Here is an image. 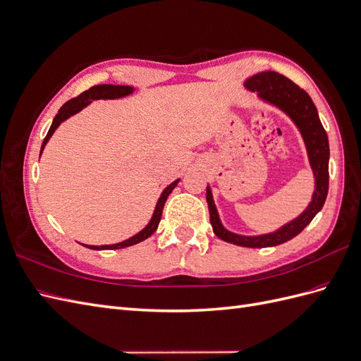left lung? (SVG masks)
<instances>
[{
    "label": "left lung",
    "mask_w": 361,
    "mask_h": 361,
    "mask_svg": "<svg viewBox=\"0 0 361 361\" xmlns=\"http://www.w3.org/2000/svg\"><path fill=\"white\" fill-rule=\"evenodd\" d=\"M244 85L245 89L251 92H257V96L260 99L276 105L281 111H285L300 129L305 147H307L309 161L314 174L316 188L313 191V197L310 204L305 207V211L300 216L285 224L281 228H279V231L260 236H243L228 232L227 228H224L220 221V216H218L209 187H206V202L207 207H209V216L214 233L220 239H223V241L250 248L274 247L290 241L292 238L301 233L304 231V227L307 226L313 220L314 215L322 209L326 194H329L330 179L329 137H326V133L321 123L318 110H316L312 97L307 94V92H304L297 84L286 78L285 75L272 71L260 72L248 78L244 82Z\"/></svg>",
    "instance_id": "left-lung-1"
}]
</instances>
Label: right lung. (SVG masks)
Returning a JSON list of instances; mask_svg holds the SVG:
<instances>
[{
	"mask_svg": "<svg viewBox=\"0 0 361 361\" xmlns=\"http://www.w3.org/2000/svg\"><path fill=\"white\" fill-rule=\"evenodd\" d=\"M134 92V87H129V85H113V84H101V85H93L90 87L89 90H85L84 93H81L80 96L73 97V99L68 101L66 104H64L57 116L54 117L52 120V125L48 130V134L45 137V140H43L42 143V149H40V155L43 149H45L48 140L51 138V135L54 134V130H56L61 122H64V120L69 118L71 116L80 113L84 106L89 105L92 101H96V99H117V97H123V96H128ZM179 182L174 180L173 183H170L169 187L162 191L161 197L157 203V207H155V212L154 215H152V220L149 221V224L143 228V231L138 232L137 235H134L133 238L126 239V241L123 243H118V244H111V245H84L87 248H92V250H117V248H125V247H130L134 244H138L141 241H145V239H147L152 233H154L157 228H158V224L161 221V215H162V209H164V204H166V200L169 197V194L174 190V187H176Z\"/></svg>",
	"mask_w": 361,
	"mask_h": 361,
	"instance_id": "right-lung-1",
	"label": "right lung"
}]
</instances>
